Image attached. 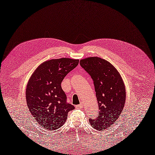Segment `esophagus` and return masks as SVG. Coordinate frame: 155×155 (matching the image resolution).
I'll return each instance as SVG.
<instances>
[{
    "label": "esophagus",
    "mask_w": 155,
    "mask_h": 155,
    "mask_svg": "<svg viewBox=\"0 0 155 155\" xmlns=\"http://www.w3.org/2000/svg\"><path fill=\"white\" fill-rule=\"evenodd\" d=\"M82 107H83V104H80L78 105L77 106H76V107L78 108V109H81V108H82Z\"/></svg>",
    "instance_id": "esophagus-1"
}]
</instances>
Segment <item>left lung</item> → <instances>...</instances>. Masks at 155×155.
I'll list each match as a JSON object with an SVG mask.
<instances>
[{
    "mask_svg": "<svg viewBox=\"0 0 155 155\" xmlns=\"http://www.w3.org/2000/svg\"><path fill=\"white\" fill-rule=\"evenodd\" d=\"M80 65L93 80L99 114L89 119L93 128L104 131L118 120L126 101L125 85L118 70L105 59L97 56L80 60Z\"/></svg>",
    "mask_w": 155,
    "mask_h": 155,
    "instance_id": "1",
    "label": "left lung"
}]
</instances>
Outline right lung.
<instances>
[{"label": "right lung", "mask_w": 155, "mask_h": 155, "mask_svg": "<svg viewBox=\"0 0 155 155\" xmlns=\"http://www.w3.org/2000/svg\"><path fill=\"white\" fill-rule=\"evenodd\" d=\"M78 59L62 58L46 61L37 67L28 82L26 99L29 112L48 131L59 129L74 106L67 104L61 87L64 78L78 66Z\"/></svg>", "instance_id": "right-lung-1"}]
</instances>
